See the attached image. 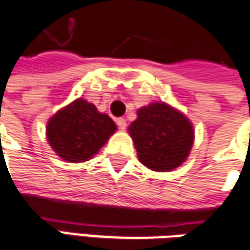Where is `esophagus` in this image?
Instances as JSON below:
<instances>
[{
    "label": "esophagus",
    "instance_id": "34e87169",
    "mask_svg": "<svg viewBox=\"0 0 250 250\" xmlns=\"http://www.w3.org/2000/svg\"><path fill=\"white\" fill-rule=\"evenodd\" d=\"M116 123H117V125H119V128H120V130H125V127H127V122H125V117H119V119L116 120Z\"/></svg>",
    "mask_w": 250,
    "mask_h": 250
}]
</instances>
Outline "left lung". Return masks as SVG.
I'll list each match as a JSON object with an SVG mask.
<instances>
[{
    "label": "left lung",
    "mask_w": 250,
    "mask_h": 250,
    "mask_svg": "<svg viewBox=\"0 0 250 250\" xmlns=\"http://www.w3.org/2000/svg\"><path fill=\"white\" fill-rule=\"evenodd\" d=\"M128 133L140 162L155 171H170L181 166L194 144L192 123L165 102L138 109Z\"/></svg>",
    "instance_id": "1"
}]
</instances>
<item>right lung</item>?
I'll list each match as a JSON object with an SVG mask.
<instances>
[{
    "label": "right lung",
    "mask_w": 250,
    "mask_h": 250,
    "mask_svg": "<svg viewBox=\"0 0 250 250\" xmlns=\"http://www.w3.org/2000/svg\"><path fill=\"white\" fill-rule=\"evenodd\" d=\"M117 130L115 122L85 99H76L48 120L47 138L58 156L70 163L85 162Z\"/></svg>",
    "instance_id": "add662e5"
}]
</instances>
